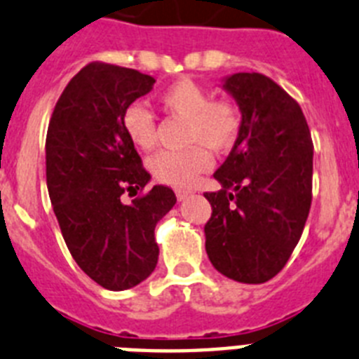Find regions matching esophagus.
<instances>
[{"label":"esophagus","mask_w":359,"mask_h":359,"mask_svg":"<svg viewBox=\"0 0 359 359\" xmlns=\"http://www.w3.org/2000/svg\"><path fill=\"white\" fill-rule=\"evenodd\" d=\"M191 194H192L191 191H185V189H176V198L180 201L185 200V198H189V196H191Z\"/></svg>","instance_id":"esophagus-1"}]
</instances>
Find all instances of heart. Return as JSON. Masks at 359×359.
Listing matches in <instances>:
<instances>
[{"label": "heart", "mask_w": 359, "mask_h": 359, "mask_svg": "<svg viewBox=\"0 0 359 359\" xmlns=\"http://www.w3.org/2000/svg\"><path fill=\"white\" fill-rule=\"evenodd\" d=\"M163 112L185 119V143L182 152H159L150 159V172L161 183L189 187L210 165L208 149L225 154L238 143L241 134V110L229 97H210L209 90L194 79L182 78L158 94ZM121 127L137 149L150 150L156 145V121L150 110L133 103L121 114Z\"/></svg>", "instance_id": "obj_1"}]
</instances>
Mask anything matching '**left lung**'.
Masks as SVG:
<instances>
[{"instance_id": "obj_1", "label": "left lung", "mask_w": 359, "mask_h": 359, "mask_svg": "<svg viewBox=\"0 0 359 359\" xmlns=\"http://www.w3.org/2000/svg\"><path fill=\"white\" fill-rule=\"evenodd\" d=\"M241 110V134L205 192L212 207L205 249L240 283L272 280L302 238L312 201V137L299 103L258 72L225 79Z\"/></svg>"}]
</instances>
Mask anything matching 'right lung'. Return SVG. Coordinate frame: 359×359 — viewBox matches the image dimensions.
Returning <instances> with one entry per match:
<instances>
[{"mask_svg": "<svg viewBox=\"0 0 359 359\" xmlns=\"http://www.w3.org/2000/svg\"><path fill=\"white\" fill-rule=\"evenodd\" d=\"M154 85L134 69L92 61L61 92L47 130V187L61 234L79 269L109 290L147 280L158 263L156 223L172 209L121 127V114ZM140 191L130 205L121 196Z\"/></svg>", "mask_w": 359, "mask_h": 359, "instance_id": "right-lung-1", "label": "right lung"}]
</instances>
